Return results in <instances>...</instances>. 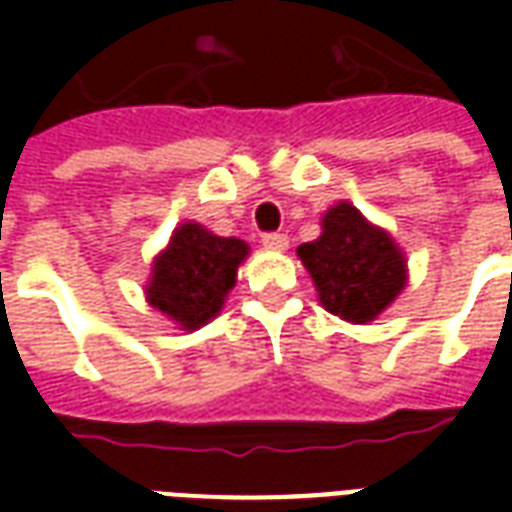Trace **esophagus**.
Listing matches in <instances>:
<instances>
[{"label":"esophagus","instance_id":"esophagus-1","mask_svg":"<svg viewBox=\"0 0 512 512\" xmlns=\"http://www.w3.org/2000/svg\"><path fill=\"white\" fill-rule=\"evenodd\" d=\"M288 235L285 233H268V235H263V246H266V249H274V252H285V249H288Z\"/></svg>","mask_w":512,"mask_h":512}]
</instances>
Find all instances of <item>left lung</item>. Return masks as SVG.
Returning a JSON list of instances; mask_svg holds the SVG:
<instances>
[{
	"instance_id": "1",
	"label": "left lung",
	"mask_w": 512,
	"mask_h": 512,
	"mask_svg": "<svg viewBox=\"0 0 512 512\" xmlns=\"http://www.w3.org/2000/svg\"><path fill=\"white\" fill-rule=\"evenodd\" d=\"M323 310L348 323H370L408 285L406 252L384 227L348 200L321 216V235L296 249Z\"/></svg>"
}]
</instances>
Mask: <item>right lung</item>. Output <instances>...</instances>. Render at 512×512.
<instances>
[{
	"mask_svg": "<svg viewBox=\"0 0 512 512\" xmlns=\"http://www.w3.org/2000/svg\"><path fill=\"white\" fill-rule=\"evenodd\" d=\"M246 257L249 244L235 235L224 238L197 222L178 224L167 246L153 257L147 304L183 332L202 329L222 312Z\"/></svg>",
	"mask_w": 512,
	"mask_h": 512,
	"instance_id": "add662e5",
	"label": "right lung"
}]
</instances>
